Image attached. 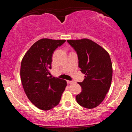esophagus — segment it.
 I'll use <instances>...</instances> for the list:
<instances>
[{
    "label": "esophagus",
    "instance_id": "esophagus-1",
    "mask_svg": "<svg viewBox=\"0 0 132 132\" xmlns=\"http://www.w3.org/2000/svg\"><path fill=\"white\" fill-rule=\"evenodd\" d=\"M67 82H68V84H72V83H74L75 81H69V80H68V81H67Z\"/></svg>",
    "mask_w": 132,
    "mask_h": 132
}]
</instances>
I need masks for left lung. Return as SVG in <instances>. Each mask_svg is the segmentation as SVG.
Here are the masks:
<instances>
[{
    "label": "left lung",
    "mask_w": 132,
    "mask_h": 132,
    "mask_svg": "<svg viewBox=\"0 0 132 132\" xmlns=\"http://www.w3.org/2000/svg\"><path fill=\"white\" fill-rule=\"evenodd\" d=\"M67 41L77 52L79 67L85 74L83 81L78 82L82 91L76 99L84 108H94L103 101L111 87L112 64L110 56L104 48L91 39Z\"/></svg>",
    "instance_id": "8db88e82"
}]
</instances>
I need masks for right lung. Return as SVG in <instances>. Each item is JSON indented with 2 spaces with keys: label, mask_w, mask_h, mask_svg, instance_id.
I'll return each mask as SVG.
<instances>
[{
  "label": "right lung",
  "mask_w": 132,
  "mask_h": 132,
  "mask_svg": "<svg viewBox=\"0 0 132 132\" xmlns=\"http://www.w3.org/2000/svg\"><path fill=\"white\" fill-rule=\"evenodd\" d=\"M65 39L42 38L31 46L22 59L21 80L29 100L44 111L50 110L59 103L67 86L66 80L49 76L52 54Z\"/></svg>",
  "instance_id": "obj_1"
}]
</instances>
